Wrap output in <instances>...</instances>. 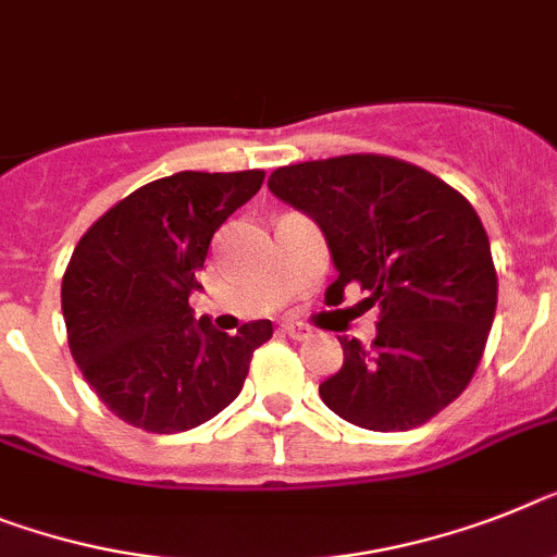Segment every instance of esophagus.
<instances>
[{"instance_id": "34e87169", "label": "esophagus", "mask_w": 557, "mask_h": 557, "mask_svg": "<svg viewBox=\"0 0 557 557\" xmlns=\"http://www.w3.org/2000/svg\"><path fill=\"white\" fill-rule=\"evenodd\" d=\"M280 331L286 336H292V339H308L311 336V329L308 325H302V322H294V320H286L283 325H280Z\"/></svg>"}]
</instances>
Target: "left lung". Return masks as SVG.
Masks as SVG:
<instances>
[{
    "mask_svg": "<svg viewBox=\"0 0 557 557\" xmlns=\"http://www.w3.org/2000/svg\"><path fill=\"white\" fill-rule=\"evenodd\" d=\"M269 189L311 214L339 271L380 308L376 339L339 336L343 368L320 385L345 422L380 433L424 424L470 385L487 345L498 277L487 232L461 191L391 156H339L271 172Z\"/></svg>",
    "mask_w": 557,
    "mask_h": 557,
    "instance_id": "obj_1",
    "label": "left lung"
}]
</instances>
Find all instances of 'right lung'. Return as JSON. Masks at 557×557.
Listing matches in <instances>:
<instances>
[{"label": "right lung", "instance_id": "obj_1", "mask_svg": "<svg viewBox=\"0 0 557 557\" xmlns=\"http://www.w3.org/2000/svg\"><path fill=\"white\" fill-rule=\"evenodd\" d=\"M263 170L177 172L144 184L92 223L62 277L70 354L112 413L147 433H181L237 399L269 320L235 336L195 322L212 235L263 186Z\"/></svg>", "mask_w": 557, "mask_h": 557}]
</instances>
